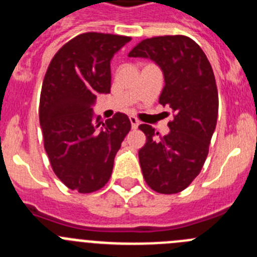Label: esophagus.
I'll return each mask as SVG.
<instances>
[{"label": "esophagus", "instance_id": "1", "mask_svg": "<svg viewBox=\"0 0 257 257\" xmlns=\"http://www.w3.org/2000/svg\"><path fill=\"white\" fill-rule=\"evenodd\" d=\"M130 122H131V126H133V128H136V127L139 126V123H140V122H139V119L134 116H130Z\"/></svg>", "mask_w": 257, "mask_h": 257}]
</instances>
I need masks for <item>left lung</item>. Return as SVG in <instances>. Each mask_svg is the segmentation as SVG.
<instances>
[{
  "label": "left lung",
  "mask_w": 257,
  "mask_h": 257,
  "mask_svg": "<svg viewBox=\"0 0 257 257\" xmlns=\"http://www.w3.org/2000/svg\"><path fill=\"white\" fill-rule=\"evenodd\" d=\"M128 57L149 58L163 71L159 103L172 108L175 118L164 136L149 124L139 126L147 136L139 161L152 190L177 194L196 178L208 157L219 105L213 69L199 44L185 35L144 39Z\"/></svg>",
  "instance_id": "obj_1"
}]
</instances>
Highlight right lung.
Listing matches in <instances>:
<instances>
[{
    "instance_id": "1",
    "label": "right lung",
    "mask_w": 257,
    "mask_h": 257,
    "mask_svg": "<svg viewBox=\"0 0 257 257\" xmlns=\"http://www.w3.org/2000/svg\"><path fill=\"white\" fill-rule=\"evenodd\" d=\"M130 37L84 33L52 58L43 80L39 122L53 172L71 190L89 194L102 188L131 128L124 113L94 119L98 94L110 91V60Z\"/></svg>"
}]
</instances>
